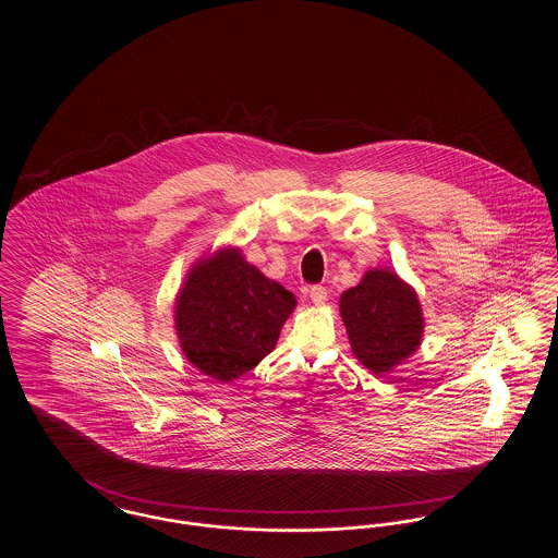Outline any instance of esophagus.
Segmentation results:
<instances>
[{
  "label": "esophagus",
  "mask_w": 558,
  "mask_h": 558,
  "mask_svg": "<svg viewBox=\"0 0 558 558\" xmlns=\"http://www.w3.org/2000/svg\"><path fill=\"white\" fill-rule=\"evenodd\" d=\"M310 296H312L314 305H324L326 299H328V291H326V287H322V284H314V287L310 289Z\"/></svg>",
  "instance_id": "1"
}]
</instances>
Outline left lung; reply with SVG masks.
I'll return each mask as SVG.
<instances>
[{
	"instance_id": "8db88e82",
	"label": "left lung",
	"mask_w": 558,
	"mask_h": 558,
	"mask_svg": "<svg viewBox=\"0 0 558 558\" xmlns=\"http://www.w3.org/2000/svg\"><path fill=\"white\" fill-rule=\"evenodd\" d=\"M341 316L355 357L376 374L401 364L423 339L416 292L387 269H371L341 294Z\"/></svg>"
}]
</instances>
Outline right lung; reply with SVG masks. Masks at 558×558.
Returning a JSON list of instances; mask_svg holds the SVG:
<instances>
[{"label":"right lung","mask_w":558,"mask_h":558,"mask_svg":"<svg viewBox=\"0 0 558 558\" xmlns=\"http://www.w3.org/2000/svg\"><path fill=\"white\" fill-rule=\"evenodd\" d=\"M175 307L187 360L215 380L232 383L276 347L294 296L228 248L190 271Z\"/></svg>","instance_id":"obj_1"}]
</instances>
